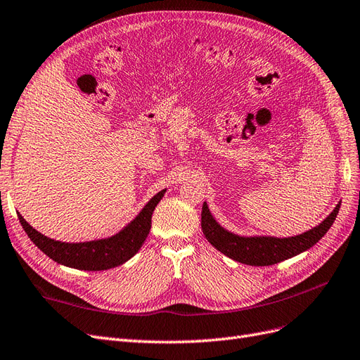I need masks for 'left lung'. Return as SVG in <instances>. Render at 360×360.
Here are the masks:
<instances>
[{
	"instance_id": "8db88e82",
	"label": "left lung",
	"mask_w": 360,
	"mask_h": 360,
	"mask_svg": "<svg viewBox=\"0 0 360 360\" xmlns=\"http://www.w3.org/2000/svg\"><path fill=\"white\" fill-rule=\"evenodd\" d=\"M340 206V203L336 205L330 215L317 227L305 231L302 235L281 239L271 236L243 238L230 233L215 221L210 210H207V205L203 203L202 230L206 239L211 242V245L226 254L227 257L251 266H269L295 257L312 245H316L333 224Z\"/></svg>"
}]
</instances>
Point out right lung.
I'll return each instance as SVG.
<instances>
[{
    "label": "right lung",
    "mask_w": 360,
    "mask_h": 360,
    "mask_svg": "<svg viewBox=\"0 0 360 360\" xmlns=\"http://www.w3.org/2000/svg\"><path fill=\"white\" fill-rule=\"evenodd\" d=\"M166 190L155 194L148 202L142 212L127 226L120 233L108 239L67 243L53 240L43 236L36 229H32L22 215L19 214V221L27 231L30 239L46 254V256L61 263L68 268L84 269V271H106L115 266H120L130 260L142 247L149 230L150 218L158 202L163 199Z\"/></svg>",
    "instance_id": "right-lung-1"
}]
</instances>
